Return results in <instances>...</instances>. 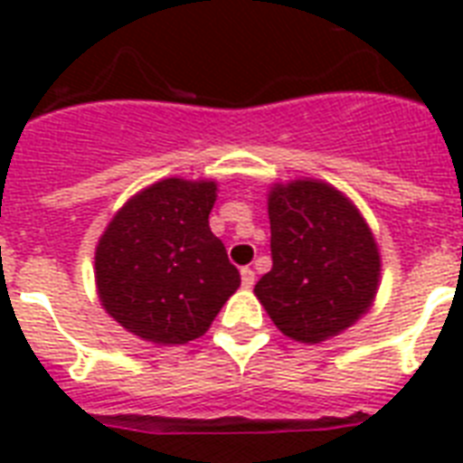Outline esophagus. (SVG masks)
<instances>
[{"mask_svg":"<svg viewBox=\"0 0 463 463\" xmlns=\"http://www.w3.org/2000/svg\"><path fill=\"white\" fill-rule=\"evenodd\" d=\"M240 279H242V286H245V288H252L254 286V271L250 267L240 269Z\"/></svg>","mask_w":463,"mask_h":463,"instance_id":"34e87169","label":"esophagus"}]
</instances>
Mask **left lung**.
<instances>
[{
    "label": "left lung",
    "mask_w": 463,
    "mask_h": 463,
    "mask_svg": "<svg viewBox=\"0 0 463 463\" xmlns=\"http://www.w3.org/2000/svg\"><path fill=\"white\" fill-rule=\"evenodd\" d=\"M271 271L254 286L286 336L319 344L365 315L380 283V252L360 211L319 180L269 192Z\"/></svg>",
    "instance_id": "left-lung-1"
}]
</instances>
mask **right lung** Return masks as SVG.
Returning a JSON list of instances; mask_svg holds the SVG:
<instances>
[{
  "instance_id": "right-lung-1",
  "label": "right lung",
  "mask_w": 463,
  "mask_h": 463,
  "mask_svg": "<svg viewBox=\"0 0 463 463\" xmlns=\"http://www.w3.org/2000/svg\"><path fill=\"white\" fill-rule=\"evenodd\" d=\"M216 182L167 177L134 194L96 247V283L108 315L154 344L203 336L240 271L211 232Z\"/></svg>"
}]
</instances>
